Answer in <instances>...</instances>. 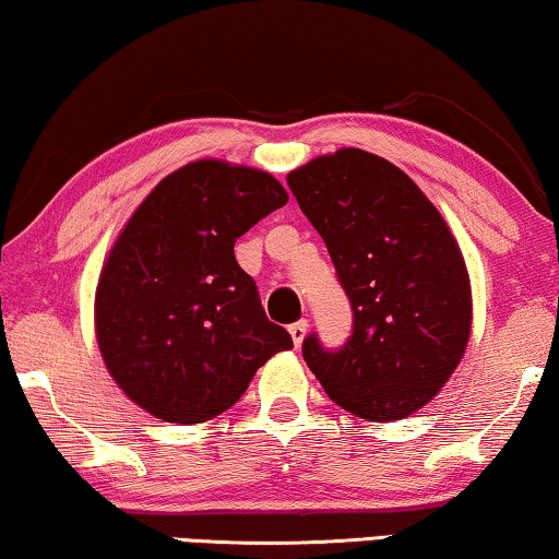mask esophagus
<instances>
[{
	"mask_svg": "<svg viewBox=\"0 0 559 559\" xmlns=\"http://www.w3.org/2000/svg\"><path fill=\"white\" fill-rule=\"evenodd\" d=\"M307 330H309V322L307 320H297V322H292L289 324V334H292V342H295V345L299 347L302 345V340H305V334H307Z\"/></svg>",
	"mask_w": 559,
	"mask_h": 559,
	"instance_id": "1",
	"label": "esophagus"
}]
</instances>
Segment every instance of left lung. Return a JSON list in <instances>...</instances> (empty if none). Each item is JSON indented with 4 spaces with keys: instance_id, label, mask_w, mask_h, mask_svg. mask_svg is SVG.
<instances>
[{
    "instance_id": "obj_1",
    "label": "left lung",
    "mask_w": 559,
    "mask_h": 559,
    "mask_svg": "<svg viewBox=\"0 0 559 559\" xmlns=\"http://www.w3.org/2000/svg\"><path fill=\"white\" fill-rule=\"evenodd\" d=\"M352 309L342 347L309 332L302 357L352 415L390 423L427 405L465 355L472 297L460 247L392 162L340 150L289 171Z\"/></svg>"
}]
</instances>
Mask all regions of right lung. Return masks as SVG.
<instances>
[{
  "mask_svg": "<svg viewBox=\"0 0 559 559\" xmlns=\"http://www.w3.org/2000/svg\"><path fill=\"white\" fill-rule=\"evenodd\" d=\"M287 192L267 171L202 159L154 187L97 287V342L127 397L165 423H204L242 397L285 328L264 314L235 242Z\"/></svg>",
  "mask_w": 559,
  "mask_h": 559,
  "instance_id": "1",
  "label": "right lung"
}]
</instances>
